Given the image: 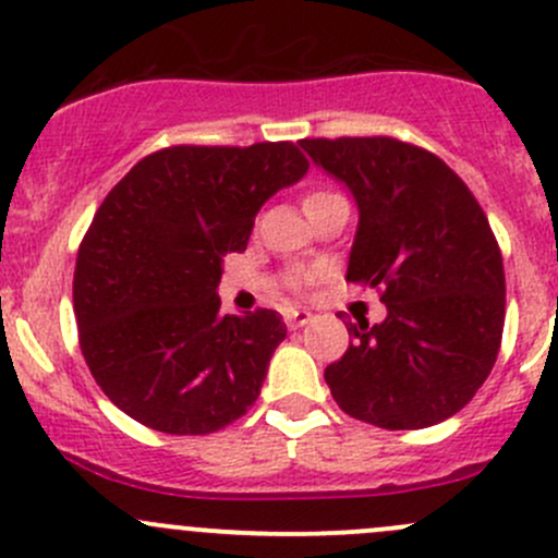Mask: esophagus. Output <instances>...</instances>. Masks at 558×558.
Returning a JSON list of instances; mask_svg holds the SVG:
<instances>
[{
  "label": "esophagus",
  "instance_id": "esophagus-1",
  "mask_svg": "<svg viewBox=\"0 0 558 558\" xmlns=\"http://www.w3.org/2000/svg\"><path fill=\"white\" fill-rule=\"evenodd\" d=\"M311 320H313L311 311H289V313H286V324H289V329H302V326H307Z\"/></svg>",
  "mask_w": 558,
  "mask_h": 558
}]
</instances>
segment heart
Returning <instances> with one entry per match:
<instances>
[{"label": "heart", "mask_w": 558, "mask_h": 558, "mask_svg": "<svg viewBox=\"0 0 558 558\" xmlns=\"http://www.w3.org/2000/svg\"><path fill=\"white\" fill-rule=\"evenodd\" d=\"M320 194H326V191H315V194H307V199H313V196H320ZM311 278H313V275H307V280H311Z\"/></svg>", "instance_id": "heart-1"}]
</instances>
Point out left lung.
<instances>
[{
	"label": "left lung",
	"mask_w": 558,
	"mask_h": 558,
	"mask_svg": "<svg viewBox=\"0 0 558 558\" xmlns=\"http://www.w3.org/2000/svg\"><path fill=\"white\" fill-rule=\"evenodd\" d=\"M351 191L359 227L348 280L380 289L386 318L351 324L324 373L348 415L424 429L459 413L497 362L505 326L502 253L472 191L435 154L393 137L302 140Z\"/></svg>",
	"instance_id": "obj_1"
}]
</instances>
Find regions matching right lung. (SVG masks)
<instances>
[{"instance_id":"add662e5","label":"right lung","mask_w":558,"mask_h":558,"mask_svg":"<svg viewBox=\"0 0 558 558\" xmlns=\"http://www.w3.org/2000/svg\"><path fill=\"white\" fill-rule=\"evenodd\" d=\"M311 170L294 143L174 145L105 196L77 251L81 351L118 410L167 435L245 415L286 340L275 311L223 315L227 253L245 251L269 196Z\"/></svg>"}]
</instances>
